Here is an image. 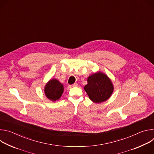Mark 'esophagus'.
Segmentation results:
<instances>
[{
    "instance_id": "1",
    "label": "esophagus",
    "mask_w": 154,
    "mask_h": 154,
    "mask_svg": "<svg viewBox=\"0 0 154 154\" xmlns=\"http://www.w3.org/2000/svg\"><path fill=\"white\" fill-rule=\"evenodd\" d=\"M78 85H77V83H74V84H72V85H71V86H77Z\"/></svg>"
}]
</instances>
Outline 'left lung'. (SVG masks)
Here are the masks:
<instances>
[{
	"label": "left lung",
	"instance_id": "obj_1",
	"mask_svg": "<svg viewBox=\"0 0 154 154\" xmlns=\"http://www.w3.org/2000/svg\"><path fill=\"white\" fill-rule=\"evenodd\" d=\"M84 90L90 99L95 103L106 100L113 91V86L109 79L102 72H97L88 78Z\"/></svg>",
	"mask_w": 154,
	"mask_h": 154
}]
</instances>
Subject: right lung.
<instances>
[{"label": "right lung", "instance_id": "add662e5", "mask_svg": "<svg viewBox=\"0 0 154 154\" xmlns=\"http://www.w3.org/2000/svg\"><path fill=\"white\" fill-rule=\"evenodd\" d=\"M63 86L56 79L51 80L46 85L45 92L46 97L52 101L60 99L63 92Z\"/></svg>", "mask_w": 154, "mask_h": 154}]
</instances>
